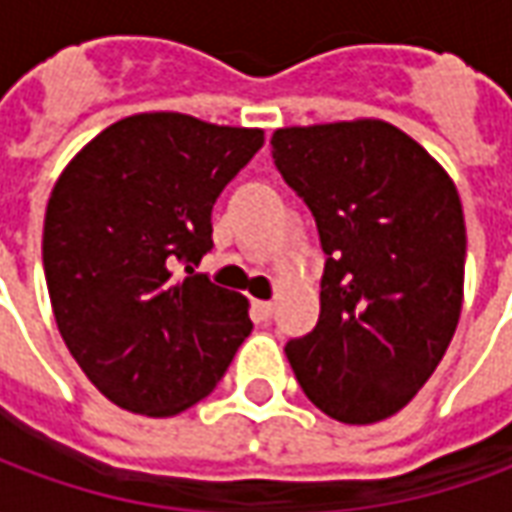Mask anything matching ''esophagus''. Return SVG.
I'll return each instance as SVG.
<instances>
[{"instance_id": "34e87169", "label": "esophagus", "mask_w": 512, "mask_h": 512, "mask_svg": "<svg viewBox=\"0 0 512 512\" xmlns=\"http://www.w3.org/2000/svg\"><path fill=\"white\" fill-rule=\"evenodd\" d=\"M273 303L270 301H253V315H256V320H270L273 317Z\"/></svg>"}]
</instances>
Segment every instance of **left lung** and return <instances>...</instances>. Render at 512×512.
I'll use <instances>...</instances> for the list:
<instances>
[{
	"label": "left lung",
	"mask_w": 512,
	"mask_h": 512,
	"mask_svg": "<svg viewBox=\"0 0 512 512\" xmlns=\"http://www.w3.org/2000/svg\"><path fill=\"white\" fill-rule=\"evenodd\" d=\"M326 267L317 326L287 343L306 398L343 424L396 415L435 373L463 306L465 220L438 161L379 119L273 133Z\"/></svg>",
	"instance_id": "left-lung-1"
}]
</instances>
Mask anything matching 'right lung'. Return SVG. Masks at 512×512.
Instances as JSON below:
<instances>
[{
  "label": "right lung",
  "mask_w": 512,
  "mask_h": 512,
  "mask_svg": "<svg viewBox=\"0 0 512 512\" xmlns=\"http://www.w3.org/2000/svg\"><path fill=\"white\" fill-rule=\"evenodd\" d=\"M262 130L136 114L74 155L44 217L55 323L91 384L150 418L217 387L248 337V301L192 276L214 248L211 209L259 153ZM183 266L190 276L178 279Z\"/></svg>",
  "instance_id": "add662e5"
}]
</instances>
